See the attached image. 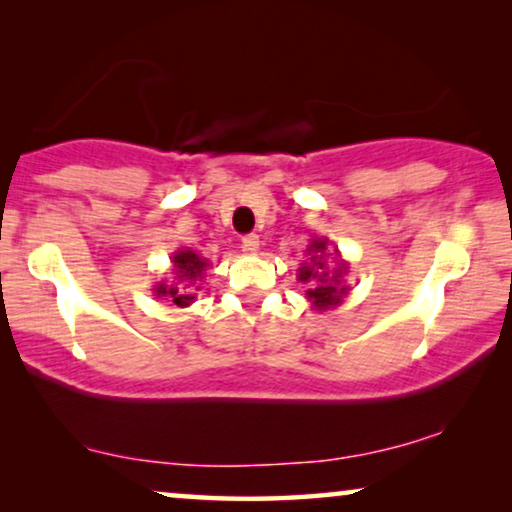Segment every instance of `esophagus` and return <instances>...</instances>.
Returning <instances> with one entry per match:
<instances>
[{"instance_id": "1", "label": "esophagus", "mask_w": 512, "mask_h": 512, "mask_svg": "<svg viewBox=\"0 0 512 512\" xmlns=\"http://www.w3.org/2000/svg\"><path fill=\"white\" fill-rule=\"evenodd\" d=\"M258 247H261V240H258V235H244L242 237V249L249 251V254H256Z\"/></svg>"}]
</instances>
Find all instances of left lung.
Wrapping results in <instances>:
<instances>
[{
  "label": "left lung",
  "instance_id": "obj_1",
  "mask_svg": "<svg viewBox=\"0 0 512 512\" xmlns=\"http://www.w3.org/2000/svg\"><path fill=\"white\" fill-rule=\"evenodd\" d=\"M326 244H328L326 237H314L310 247H307V256L310 258H307L298 270L300 282L310 286V289L305 291V296L312 300L314 310L319 312H326L331 310V307L340 305L342 298L349 293V286L342 282V277L347 275L349 265L345 261H340L338 249L333 251V256L326 254ZM328 257L334 258L333 269H328L325 265Z\"/></svg>",
  "mask_w": 512,
  "mask_h": 512
}]
</instances>
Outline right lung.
<instances>
[{
  "label": "right lung",
  "mask_w": 512,
  "mask_h": 512,
  "mask_svg": "<svg viewBox=\"0 0 512 512\" xmlns=\"http://www.w3.org/2000/svg\"><path fill=\"white\" fill-rule=\"evenodd\" d=\"M172 265H174V282L177 284H165L160 282L156 284V296L158 298H167L170 303H174L177 307H188L195 300V293L200 286H195L193 282L202 279V272L207 268V258H202L195 254L193 249H179L177 254L172 256Z\"/></svg>",
  "instance_id": "right-lung-1"
}]
</instances>
